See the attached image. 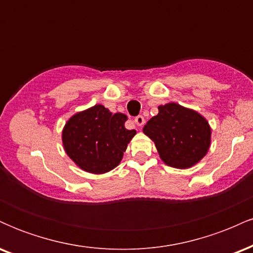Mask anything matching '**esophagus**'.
Returning a JSON list of instances; mask_svg holds the SVG:
<instances>
[{
    "label": "esophagus",
    "mask_w": 253,
    "mask_h": 253,
    "mask_svg": "<svg viewBox=\"0 0 253 253\" xmlns=\"http://www.w3.org/2000/svg\"><path fill=\"white\" fill-rule=\"evenodd\" d=\"M134 123H135L136 126L141 127L145 124V118L143 117V115H138V117L134 119Z\"/></svg>",
    "instance_id": "1"
}]
</instances>
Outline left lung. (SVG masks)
I'll return each mask as SVG.
<instances>
[{
    "label": "left lung",
    "instance_id": "8db88e82",
    "mask_svg": "<svg viewBox=\"0 0 253 253\" xmlns=\"http://www.w3.org/2000/svg\"><path fill=\"white\" fill-rule=\"evenodd\" d=\"M143 132L153 141L165 164L176 169H189L207 155L211 129L196 110L170 102L158 107Z\"/></svg>",
    "mask_w": 253,
    "mask_h": 253
}]
</instances>
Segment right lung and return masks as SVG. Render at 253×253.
<instances>
[{
    "mask_svg": "<svg viewBox=\"0 0 253 253\" xmlns=\"http://www.w3.org/2000/svg\"><path fill=\"white\" fill-rule=\"evenodd\" d=\"M127 117L109 112L102 104L78 112L62 132L66 155L80 169L101 175L120 164L127 145L136 134L125 127Z\"/></svg>",
    "mask_w": 253,
    "mask_h": 253,
    "instance_id": "add662e5",
    "label": "right lung"
}]
</instances>
